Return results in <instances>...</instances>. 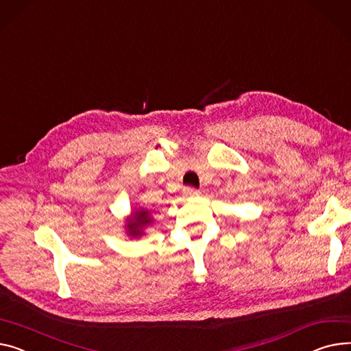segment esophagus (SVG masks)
Segmentation results:
<instances>
[{
  "mask_svg": "<svg viewBox=\"0 0 351 351\" xmlns=\"http://www.w3.org/2000/svg\"><path fill=\"white\" fill-rule=\"evenodd\" d=\"M183 193H184V196H188V197H196V196H199L200 195V191H197V189H195V188H184L183 189Z\"/></svg>",
  "mask_w": 351,
  "mask_h": 351,
  "instance_id": "1",
  "label": "esophagus"
}]
</instances>
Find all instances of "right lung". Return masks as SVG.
I'll return each mask as SVG.
<instances>
[{"label":"right lung","instance_id":"add662e5","mask_svg":"<svg viewBox=\"0 0 351 351\" xmlns=\"http://www.w3.org/2000/svg\"><path fill=\"white\" fill-rule=\"evenodd\" d=\"M151 223L149 212L145 208H139L135 213H132V217L128 220L127 224V232L132 237L143 234V227Z\"/></svg>","mask_w":351,"mask_h":351}]
</instances>
